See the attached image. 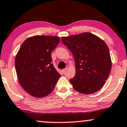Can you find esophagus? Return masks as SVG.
I'll return each mask as SVG.
<instances>
[{
	"label": "esophagus",
	"instance_id": "34e87169",
	"mask_svg": "<svg viewBox=\"0 0 127 127\" xmlns=\"http://www.w3.org/2000/svg\"><path fill=\"white\" fill-rule=\"evenodd\" d=\"M66 71H67V68H65V69H64L63 70H62V73H65V72H66Z\"/></svg>",
	"mask_w": 127,
	"mask_h": 127
}]
</instances>
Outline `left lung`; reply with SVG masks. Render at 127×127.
Returning a JSON list of instances; mask_svg holds the SVG:
<instances>
[{
	"mask_svg": "<svg viewBox=\"0 0 127 127\" xmlns=\"http://www.w3.org/2000/svg\"><path fill=\"white\" fill-rule=\"evenodd\" d=\"M64 45L72 53L76 73L69 80L76 91L90 94L104 85L111 69L109 49L103 40L91 33L62 37Z\"/></svg>",
	"mask_w": 127,
	"mask_h": 127,
	"instance_id": "1",
	"label": "left lung"
}]
</instances>
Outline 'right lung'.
<instances>
[{
    "instance_id": "obj_1",
    "label": "right lung",
    "mask_w": 127,
    "mask_h": 127,
    "mask_svg": "<svg viewBox=\"0 0 127 127\" xmlns=\"http://www.w3.org/2000/svg\"><path fill=\"white\" fill-rule=\"evenodd\" d=\"M59 42L58 36H34L26 39L19 50L15 58L18 81L33 96L49 95L61 77L51 63V52Z\"/></svg>"
}]
</instances>
